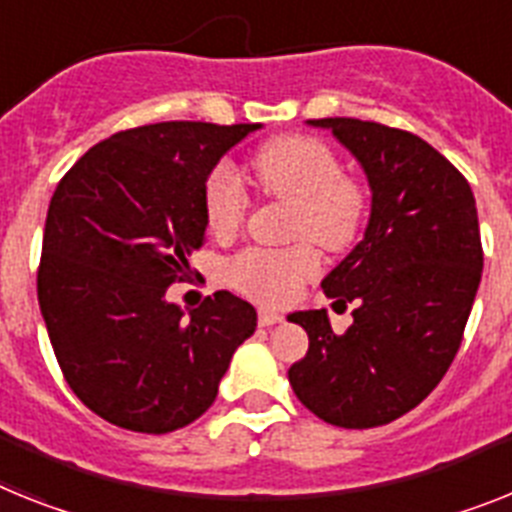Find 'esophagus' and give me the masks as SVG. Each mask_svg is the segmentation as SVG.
Instances as JSON below:
<instances>
[{
  "instance_id": "obj_1",
  "label": "esophagus",
  "mask_w": 512,
  "mask_h": 512,
  "mask_svg": "<svg viewBox=\"0 0 512 512\" xmlns=\"http://www.w3.org/2000/svg\"><path fill=\"white\" fill-rule=\"evenodd\" d=\"M257 322H260L263 328H270V325H276V322H281V315H278L276 309L260 307V309H257Z\"/></svg>"
}]
</instances>
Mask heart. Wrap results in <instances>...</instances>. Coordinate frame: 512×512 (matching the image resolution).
I'll return each instance as SVG.
<instances>
[{
    "label": "heart",
    "mask_w": 512,
    "mask_h": 512,
    "mask_svg": "<svg viewBox=\"0 0 512 512\" xmlns=\"http://www.w3.org/2000/svg\"><path fill=\"white\" fill-rule=\"evenodd\" d=\"M255 174L265 195L291 203V231L325 249H346L362 229L367 200L354 179L341 174V161L328 145L307 135H283L255 156ZM249 208L242 179L231 163H218L203 187L208 229L216 236L239 231ZM320 268L309 244L291 249H247L229 265V281L242 294L268 304L294 299L299 286Z\"/></svg>",
    "instance_id": "1"
}]
</instances>
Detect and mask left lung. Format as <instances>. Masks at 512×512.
Wrapping results in <instances>:
<instances>
[{"instance_id":"8db88e82","label":"left lung","mask_w":512,"mask_h":512,"mask_svg":"<svg viewBox=\"0 0 512 512\" xmlns=\"http://www.w3.org/2000/svg\"><path fill=\"white\" fill-rule=\"evenodd\" d=\"M330 130L367 176L362 242L322 278L333 309L354 322L333 333L328 309L291 312L309 351L291 364L296 398L343 429L388 424L448 372L482 281L474 192L422 137L362 119H309Z\"/></svg>"}]
</instances>
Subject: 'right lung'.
<instances>
[{"mask_svg":"<svg viewBox=\"0 0 512 512\" xmlns=\"http://www.w3.org/2000/svg\"><path fill=\"white\" fill-rule=\"evenodd\" d=\"M263 124L161 122L93 145L51 197L38 304L72 393L145 435L187 427L216 401L255 307L216 291L184 312L166 289L203 247V187Z\"/></svg>","mask_w":512,"mask_h":512,"instance_id":"right-lung-1","label":"right lung"}]
</instances>
